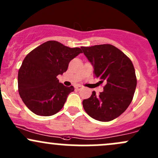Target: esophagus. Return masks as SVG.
Here are the masks:
<instances>
[{
  "label": "esophagus",
  "mask_w": 158,
  "mask_h": 158,
  "mask_svg": "<svg viewBox=\"0 0 158 158\" xmlns=\"http://www.w3.org/2000/svg\"><path fill=\"white\" fill-rule=\"evenodd\" d=\"M82 89V86H75V89L76 90H81V89Z\"/></svg>",
  "instance_id": "1"
}]
</instances>
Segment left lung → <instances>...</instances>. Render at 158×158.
Returning a JSON list of instances; mask_svg holds the SVG:
<instances>
[{
    "label": "left lung",
    "instance_id": "1",
    "mask_svg": "<svg viewBox=\"0 0 158 158\" xmlns=\"http://www.w3.org/2000/svg\"><path fill=\"white\" fill-rule=\"evenodd\" d=\"M92 64L95 77L104 83L103 91H93L89 99L83 101L84 110L93 119L111 121L126 111L133 100L136 87V77L131 60L111 44L81 47Z\"/></svg>",
    "mask_w": 158,
    "mask_h": 158
}]
</instances>
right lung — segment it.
Returning a JSON list of instances; mask_svg holds the SVG:
<instances>
[{"label": "right lung", "instance_id": "1", "mask_svg": "<svg viewBox=\"0 0 158 158\" xmlns=\"http://www.w3.org/2000/svg\"><path fill=\"white\" fill-rule=\"evenodd\" d=\"M82 52L58 41L49 40L25 56L18 73L19 93L27 108L37 115L51 116L64 106L74 86L57 79L68 69L70 61Z\"/></svg>", "mask_w": 158, "mask_h": 158}]
</instances>
